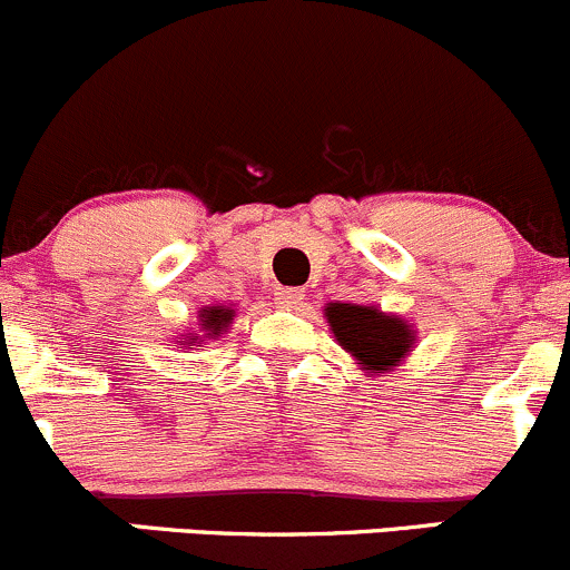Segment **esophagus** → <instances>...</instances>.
<instances>
[{
  "mask_svg": "<svg viewBox=\"0 0 570 570\" xmlns=\"http://www.w3.org/2000/svg\"><path fill=\"white\" fill-rule=\"evenodd\" d=\"M275 303H278L281 308H297L303 303V292H297V289H278V292H275Z\"/></svg>",
  "mask_w": 570,
  "mask_h": 570,
  "instance_id": "34e87169",
  "label": "esophagus"
}]
</instances>
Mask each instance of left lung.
Masks as SVG:
<instances>
[{"label":"left lung","mask_w":570,"mask_h":570,"mask_svg":"<svg viewBox=\"0 0 570 570\" xmlns=\"http://www.w3.org/2000/svg\"><path fill=\"white\" fill-rule=\"evenodd\" d=\"M325 320L344 353L353 355L366 377H386L400 370L416 347L413 322L370 303H325Z\"/></svg>","instance_id":"obj_1"}]
</instances>
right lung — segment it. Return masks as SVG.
<instances>
[{"instance_id":"right-lung-1","label":"right lung","mask_w":570,"mask_h":570,"mask_svg":"<svg viewBox=\"0 0 570 570\" xmlns=\"http://www.w3.org/2000/svg\"><path fill=\"white\" fill-rule=\"evenodd\" d=\"M234 317H237V308L234 303H212V306H204L198 312V331H187L178 338H184V347H204L206 338H220L223 333L232 327Z\"/></svg>"}]
</instances>
